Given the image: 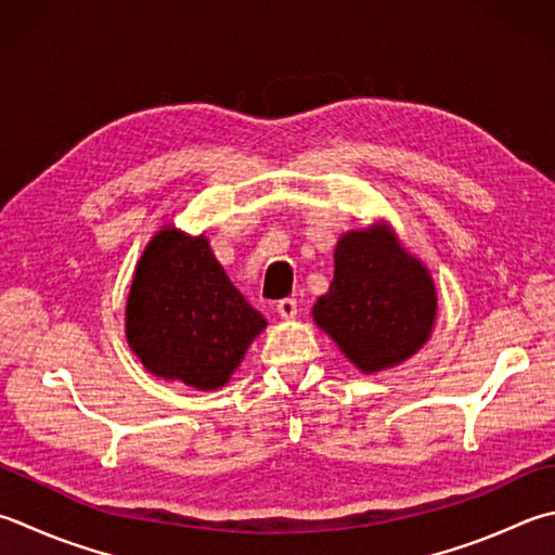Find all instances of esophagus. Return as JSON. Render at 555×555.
Here are the masks:
<instances>
[{
	"label": "esophagus",
	"instance_id": "1",
	"mask_svg": "<svg viewBox=\"0 0 555 555\" xmlns=\"http://www.w3.org/2000/svg\"><path fill=\"white\" fill-rule=\"evenodd\" d=\"M278 313L282 319H292L297 317V299L295 297H285L278 301Z\"/></svg>",
	"mask_w": 555,
	"mask_h": 555
}]
</instances>
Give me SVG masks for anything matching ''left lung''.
Returning <instances> with one entry per match:
<instances>
[{
	"label": "left lung",
	"mask_w": 555,
	"mask_h": 555,
	"mask_svg": "<svg viewBox=\"0 0 555 555\" xmlns=\"http://www.w3.org/2000/svg\"><path fill=\"white\" fill-rule=\"evenodd\" d=\"M435 311L427 270L386 234L364 229L338 242L336 273L313 319L362 372H376L421 348Z\"/></svg>",
	"instance_id": "1"
}]
</instances>
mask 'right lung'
<instances>
[{
    "label": "right lung",
    "mask_w": 555,
    "mask_h": 555,
    "mask_svg": "<svg viewBox=\"0 0 555 555\" xmlns=\"http://www.w3.org/2000/svg\"><path fill=\"white\" fill-rule=\"evenodd\" d=\"M263 328L266 319L229 282L205 236L166 229L144 248L125 333L152 374L217 389Z\"/></svg>",
    "instance_id": "add662e5"
}]
</instances>
